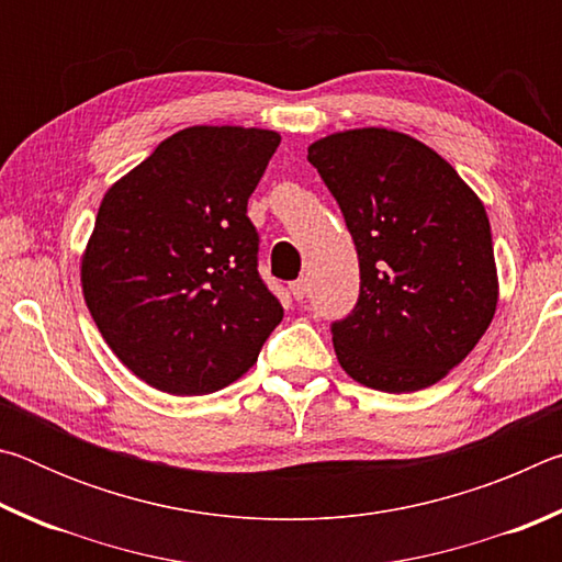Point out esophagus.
Listing matches in <instances>:
<instances>
[{"mask_svg":"<svg viewBox=\"0 0 562 562\" xmlns=\"http://www.w3.org/2000/svg\"><path fill=\"white\" fill-rule=\"evenodd\" d=\"M290 292H292V297L294 300H304V297H307V280H304V278H300V280H294L292 284H290Z\"/></svg>","mask_w":562,"mask_h":562,"instance_id":"34e87169","label":"esophagus"}]
</instances>
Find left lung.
<instances>
[{"mask_svg":"<svg viewBox=\"0 0 562 562\" xmlns=\"http://www.w3.org/2000/svg\"><path fill=\"white\" fill-rule=\"evenodd\" d=\"M359 258V297L331 322L355 382L418 392L461 364L498 302L486 207L446 160L406 133L357 128L307 148Z\"/></svg>","mask_w":562,"mask_h":562,"instance_id":"left-lung-1","label":"left lung"}]
</instances>
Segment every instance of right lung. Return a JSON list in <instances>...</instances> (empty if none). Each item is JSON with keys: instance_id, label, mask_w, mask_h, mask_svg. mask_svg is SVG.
Returning <instances> with one entry per match:
<instances>
[{"instance_id": "right-lung-1", "label": "right lung", "mask_w": 562, "mask_h": 562, "mask_svg": "<svg viewBox=\"0 0 562 562\" xmlns=\"http://www.w3.org/2000/svg\"><path fill=\"white\" fill-rule=\"evenodd\" d=\"M278 146L265 128H183L103 195L83 300L113 355L158 392L233 384L282 322L247 217Z\"/></svg>"}]
</instances>
